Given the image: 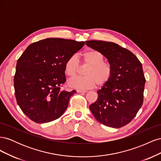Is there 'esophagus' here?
Masks as SVG:
<instances>
[{"instance_id": "obj_1", "label": "esophagus", "mask_w": 161, "mask_h": 161, "mask_svg": "<svg viewBox=\"0 0 161 161\" xmlns=\"http://www.w3.org/2000/svg\"><path fill=\"white\" fill-rule=\"evenodd\" d=\"M76 92H84V93H85V92H86L87 91H85V90H80V89H78V90L76 91Z\"/></svg>"}]
</instances>
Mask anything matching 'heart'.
<instances>
[{"label":"heart","mask_w":161,"mask_h":161,"mask_svg":"<svg viewBox=\"0 0 161 161\" xmlns=\"http://www.w3.org/2000/svg\"><path fill=\"white\" fill-rule=\"evenodd\" d=\"M82 60L85 64L89 65L85 72L86 76L78 77L69 82L72 88L78 89H91L97 85L103 86L110 80L112 76V67L109 63L104 62L102 53L95 50H90L82 53ZM79 69V61L77 56H70L64 66L66 75L70 79L76 76Z\"/></svg>","instance_id":"heart-1"}]
</instances>
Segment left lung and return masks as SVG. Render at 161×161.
Here are the masks:
<instances>
[{
  "mask_svg": "<svg viewBox=\"0 0 161 161\" xmlns=\"http://www.w3.org/2000/svg\"><path fill=\"white\" fill-rule=\"evenodd\" d=\"M100 52L112 67L110 80L97 91L89 106L95 119L108 127L119 128L134 119L143 103L146 79L141 62L132 52L110 42L86 41Z\"/></svg>",
  "mask_w": 161,
  "mask_h": 161,
  "instance_id": "left-lung-1",
  "label": "left lung"
}]
</instances>
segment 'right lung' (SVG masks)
I'll use <instances>...</instances> for the list:
<instances>
[{
  "mask_svg": "<svg viewBox=\"0 0 161 161\" xmlns=\"http://www.w3.org/2000/svg\"><path fill=\"white\" fill-rule=\"evenodd\" d=\"M85 42L47 38L31 43L19 58L14 76L17 104L29 118L38 124L59 118L76 92L62 91L66 82L64 66Z\"/></svg>",
  "mask_w": 161,
  "mask_h": 161,
  "instance_id": "1",
  "label": "right lung"
}]
</instances>
